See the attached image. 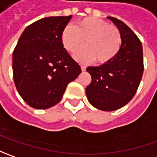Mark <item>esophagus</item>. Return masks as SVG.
I'll use <instances>...</instances> for the list:
<instances>
[{"mask_svg": "<svg viewBox=\"0 0 157 157\" xmlns=\"http://www.w3.org/2000/svg\"><path fill=\"white\" fill-rule=\"evenodd\" d=\"M86 67L85 65H81V71H86Z\"/></svg>", "mask_w": 157, "mask_h": 157, "instance_id": "1", "label": "esophagus"}]
</instances>
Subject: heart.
Here are the masks:
<instances>
[{"mask_svg":"<svg viewBox=\"0 0 157 157\" xmlns=\"http://www.w3.org/2000/svg\"><path fill=\"white\" fill-rule=\"evenodd\" d=\"M85 39L86 45L74 54L80 63L94 60L100 64L109 63L117 56L121 46V35L117 28L93 16L79 20L76 26L66 25L61 33L62 44L69 52H75Z\"/></svg>","mask_w":157,"mask_h":157,"instance_id":"obj_1","label":"heart"}]
</instances>
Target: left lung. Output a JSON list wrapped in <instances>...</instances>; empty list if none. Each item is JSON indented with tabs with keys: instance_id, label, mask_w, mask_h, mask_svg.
I'll return each instance as SVG.
<instances>
[{
	"instance_id": "1",
	"label": "left lung",
	"mask_w": 157,
	"mask_h": 157,
	"mask_svg": "<svg viewBox=\"0 0 157 157\" xmlns=\"http://www.w3.org/2000/svg\"><path fill=\"white\" fill-rule=\"evenodd\" d=\"M121 35V46L111 62L89 66L92 82L86 89L88 101L102 111H114L127 105L135 96L143 73L141 41L123 21L108 16Z\"/></svg>"
}]
</instances>
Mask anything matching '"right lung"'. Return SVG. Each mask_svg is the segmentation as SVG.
Segmentation results:
<instances>
[{
  "mask_svg": "<svg viewBox=\"0 0 157 157\" xmlns=\"http://www.w3.org/2000/svg\"><path fill=\"white\" fill-rule=\"evenodd\" d=\"M71 19L50 16L28 26L13 52V77L23 100L36 109L57 104L70 82L81 73L79 64L63 48V29Z\"/></svg>",
  "mask_w": 157,
  "mask_h": 157,
  "instance_id": "1",
  "label": "right lung"
}]
</instances>
